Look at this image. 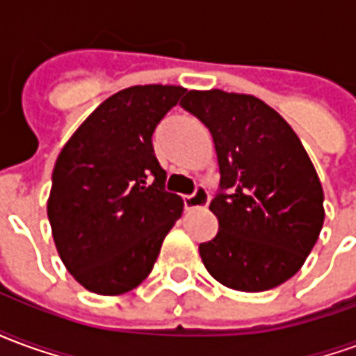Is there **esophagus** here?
Masks as SVG:
<instances>
[{
    "mask_svg": "<svg viewBox=\"0 0 356 356\" xmlns=\"http://www.w3.org/2000/svg\"><path fill=\"white\" fill-rule=\"evenodd\" d=\"M209 204V194L204 186H198L194 194L185 196V209H194V208H206Z\"/></svg>",
    "mask_w": 356,
    "mask_h": 356,
    "instance_id": "esophagus-1",
    "label": "esophagus"
}]
</instances>
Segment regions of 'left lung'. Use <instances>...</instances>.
Wrapping results in <instances>:
<instances>
[{
  "label": "left lung",
  "instance_id": "8db88e82",
  "mask_svg": "<svg viewBox=\"0 0 356 356\" xmlns=\"http://www.w3.org/2000/svg\"><path fill=\"white\" fill-rule=\"evenodd\" d=\"M181 106L209 129L221 173L209 204L219 231L198 248L202 263L232 290L280 286L303 267L324 223V193L307 150L254 95L193 89Z\"/></svg>",
  "mask_w": 356,
  "mask_h": 356
}]
</instances>
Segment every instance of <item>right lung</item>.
<instances>
[{
  "instance_id": "right-lung-1",
  "label": "right lung",
  "mask_w": 356,
  "mask_h": 356,
  "mask_svg": "<svg viewBox=\"0 0 356 356\" xmlns=\"http://www.w3.org/2000/svg\"><path fill=\"white\" fill-rule=\"evenodd\" d=\"M185 91L158 83L122 89L60 150L47 217L60 259L86 290L120 296L137 288L183 213V198L163 188L152 133Z\"/></svg>"
}]
</instances>
